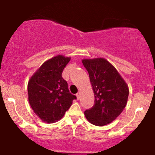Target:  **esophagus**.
<instances>
[{"label":"esophagus","mask_w":155,"mask_h":155,"mask_svg":"<svg viewBox=\"0 0 155 155\" xmlns=\"http://www.w3.org/2000/svg\"><path fill=\"white\" fill-rule=\"evenodd\" d=\"M76 97H77V100H80V92H79L77 93V94H76Z\"/></svg>","instance_id":"34e87169"}]
</instances>
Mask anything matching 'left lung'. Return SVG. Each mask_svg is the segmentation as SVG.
<instances>
[{
	"mask_svg": "<svg viewBox=\"0 0 155 155\" xmlns=\"http://www.w3.org/2000/svg\"><path fill=\"white\" fill-rule=\"evenodd\" d=\"M81 62L88 71L95 102L91 109L84 112L86 118L97 126L110 124L126 106L128 86L105 58H84Z\"/></svg>",
	"mask_w": 155,
	"mask_h": 155,
	"instance_id": "8db88e82",
	"label": "left lung"
}]
</instances>
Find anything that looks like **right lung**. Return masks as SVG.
I'll return each instance as SVG.
<instances>
[{
  "instance_id": "right-lung-1",
  "label": "right lung",
  "mask_w": 155,
  "mask_h": 155,
  "mask_svg": "<svg viewBox=\"0 0 155 155\" xmlns=\"http://www.w3.org/2000/svg\"><path fill=\"white\" fill-rule=\"evenodd\" d=\"M71 57L58 55L47 60L35 71L27 85L28 100L34 113L43 122L53 124L63 118L76 97L69 92L62 78Z\"/></svg>"
}]
</instances>
